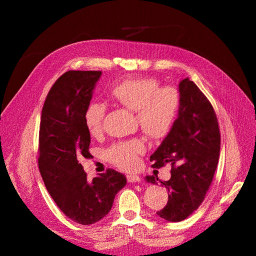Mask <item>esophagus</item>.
<instances>
[{
    "label": "esophagus",
    "mask_w": 256,
    "mask_h": 256,
    "mask_svg": "<svg viewBox=\"0 0 256 256\" xmlns=\"http://www.w3.org/2000/svg\"><path fill=\"white\" fill-rule=\"evenodd\" d=\"M126 179H128V182H140V178L136 175H128Z\"/></svg>",
    "instance_id": "34e87169"
}]
</instances>
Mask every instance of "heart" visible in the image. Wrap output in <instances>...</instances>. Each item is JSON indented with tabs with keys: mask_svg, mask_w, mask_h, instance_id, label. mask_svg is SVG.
Masks as SVG:
<instances>
[{
	"mask_svg": "<svg viewBox=\"0 0 256 256\" xmlns=\"http://www.w3.org/2000/svg\"><path fill=\"white\" fill-rule=\"evenodd\" d=\"M116 106L134 111L135 120L143 133L153 140L165 138L175 123L180 94L172 86H160L155 78L125 79L114 84L108 94ZM106 108L102 103L91 102L84 113L86 132L96 138L103 131ZM145 150L138 138L118 140L104 150L106 158L124 170H132L138 164V156Z\"/></svg>",
	"mask_w": 256,
	"mask_h": 256,
	"instance_id": "heart-1",
	"label": "heart"
}]
</instances>
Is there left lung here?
I'll list each match as a JSON object with an SVG mask.
<instances>
[{
    "label": "left lung",
    "mask_w": 256,
    "mask_h": 256,
    "mask_svg": "<svg viewBox=\"0 0 256 256\" xmlns=\"http://www.w3.org/2000/svg\"><path fill=\"white\" fill-rule=\"evenodd\" d=\"M180 108L170 132L150 156L153 167L172 165L170 180L148 176V182L165 186L167 204L156 214L172 222L182 221L204 200L220 157L221 135L210 101L189 78L179 84Z\"/></svg>",
    "instance_id": "8db88e82"
}]
</instances>
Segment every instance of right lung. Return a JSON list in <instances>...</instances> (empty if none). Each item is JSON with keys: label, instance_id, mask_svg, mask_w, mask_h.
<instances>
[{"label": "right lung", "instance_id": "add662e5", "mask_svg": "<svg viewBox=\"0 0 256 256\" xmlns=\"http://www.w3.org/2000/svg\"><path fill=\"white\" fill-rule=\"evenodd\" d=\"M101 72L69 70L52 84L42 110L38 168L48 192L69 219L89 226L111 210L116 194L126 184L108 168L86 180L79 160L90 157V134L84 113Z\"/></svg>", "mask_w": 256, "mask_h": 256}]
</instances>
